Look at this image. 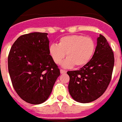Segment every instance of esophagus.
Wrapping results in <instances>:
<instances>
[{
	"label": "esophagus",
	"instance_id": "esophagus-1",
	"mask_svg": "<svg viewBox=\"0 0 122 122\" xmlns=\"http://www.w3.org/2000/svg\"><path fill=\"white\" fill-rule=\"evenodd\" d=\"M60 72H61V74H64V73H66V71H65V70L61 69V70H60Z\"/></svg>",
	"mask_w": 122,
	"mask_h": 122
}]
</instances>
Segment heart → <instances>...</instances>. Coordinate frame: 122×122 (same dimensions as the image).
Masks as SVG:
<instances>
[{
    "label": "heart",
    "instance_id": "b5f03b06",
    "mask_svg": "<svg viewBox=\"0 0 122 122\" xmlns=\"http://www.w3.org/2000/svg\"><path fill=\"white\" fill-rule=\"evenodd\" d=\"M95 50L94 40L82 35H69L63 36L59 44H52L49 47V53L56 64L61 63L66 53L68 58L63 66L69 68L74 66H84L92 59Z\"/></svg>",
    "mask_w": 122,
    "mask_h": 122
}]
</instances>
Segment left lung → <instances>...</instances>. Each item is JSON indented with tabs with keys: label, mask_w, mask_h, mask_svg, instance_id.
Instances as JSON below:
<instances>
[{
	"label": "left lung",
	"mask_w": 122,
	"mask_h": 122,
	"mask_svg": "<svg viewBox=\"0 0 122 122\" xmlns=\"http://www.w3.org/2000/svg\"><path fill=\"white\" fill-rule=\"evenodd\" d=\"M97 46L90 62L79 71H68L70 77L69 92L72 99L87 103L102 95L110 84L114 57L105 36L99 35Z\"/></svg>",
	"instance_id": "left-lung-1"
}]
</instances>
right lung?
Returning <instances> with one entry per match:
<instances>
[{
	"instance_id": "1",
	"label": "right lung",
	"mask_w": 122,
	"mask_h": 122,
	"mask_svg": "<svg viewBox=\"0 0 122 122\" xmlns=\"http://www.w3.org/2000/svg\"><path fill=\"white\" fill-rule=\"evenodd\" d=\"M48 33L20 36L10 51L8 66L13 87L25 102L38 105L50 95L60 75L49 53Z\"/></svg>"
}]
</instances>
